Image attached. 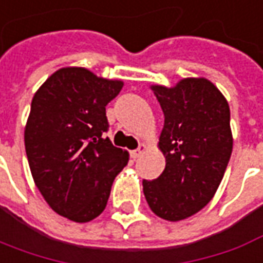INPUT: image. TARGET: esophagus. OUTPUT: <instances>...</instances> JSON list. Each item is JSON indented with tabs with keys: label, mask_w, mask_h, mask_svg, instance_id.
<instances>
[{
	"label": "esophagus",
	"mask_w": 263,
	"mask_h": 263,
	"mask_svg": "<svg viewBox=\"0 0 263 263\" xmlns=\"http://www.w3.org/2000/svg\"><path fill=\"white\" fill-rule=\"evenodd\" d=\"M144 149H146V146H144V144H140V146H139L136 150H132V152H130L132 159H139V157L142 156L143 152H144Z\"/></svg>",
	"instance_id": "obj_1"
}]
</instances>
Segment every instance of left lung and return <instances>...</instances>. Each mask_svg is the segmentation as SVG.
Wrapping results in <instances>:
<instances>
[{"mask_svg":"<svg viewBox=\"0 0 263 263\" xmlns=\"http://www.w3.org/2000/svg\"><path fill=\"white\" fill-rule=\"evenodd\" d=\"M152 90L164 114L159 146L166 167L157 179L143 180V192L153 213L176 222L203 209L222 182L233 146L231 111L206 79Z\"/></svg>","mask_w":263,"mask_h":263,"instance_id":"1","label":"left lung"}]
</instances>
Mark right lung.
<instances>
[{"instance_id": "add662e5", "label": "right lung", "mask_w": 263, "mask_h": 263, "mask_svg": "<svg viewBox=\"0 0 263 263\" xmlns=\"http://www.w3.org/2000/svg\"><path fill=\"white\" fill-rule=\"evenodd\" d=\"M123 83L80 67L61 68L38 88L25 127L34 182L54 212L90 222L104 211L128 153L107 137L106 106Z\"/></svg>"}]
</instances>
